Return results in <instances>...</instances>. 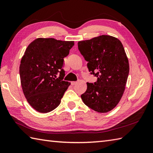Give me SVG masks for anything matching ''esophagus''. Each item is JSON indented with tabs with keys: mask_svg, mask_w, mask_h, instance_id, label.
<instances>
[{
	"mask_svg": "<svg viewBox=\"0 0 153 153\" xmlns=\"http://www.w3.org/2000/svg\"><path fill=\"white\" fill-rule=\"evenodd\" d=\"M76 83H77V82H71V85H76Z\"/></svg>",
	"mask_w": 153,
	"mask_h": 153,
	"instance_id": "34e87169",
	"label": "esophagus"
}]
</instances>
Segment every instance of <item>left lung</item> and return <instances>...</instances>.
Wrapping results in <instances>:
<instances>
[{
    "label": "left lung",
    "mask_w": 153,
    "mask_h": 153,
    "mask_svg": "<svg viewBox=\"0 0 153 153\" xmlns=\"http://www.w3.org/2000/svg\"><path fill=\"white\" fill-rule=\"evenodd\" d=\"M77 45L91 74L97 77L94 83H87L82 99L95 111L108 112L120 102L128 79L129 66L124 48L117 38L104 35Z\"/></svg>",
    "instance_id": "8db88e82"
}]
</instances>
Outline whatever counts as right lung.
I'll return each instance as SVG.
<instances>
[{
  "label": "right lung",
  "mask_w": 153,
  "mask_h": 153,
  "mask_svg": "<svg viewBox=\"0 0 153 153\" xmlns=\"http://www.w3.org/2000/svg\"><path fill=\"white\" fill-rule=\"evenodd\" d=\"M74 45V41L38 38L25 50L19 66L21 85L27 102L37 112H49L60 104L70 85L63 80L64 58Z\"/></svg>",
  "instance_id": "1"
}]
</instances>
